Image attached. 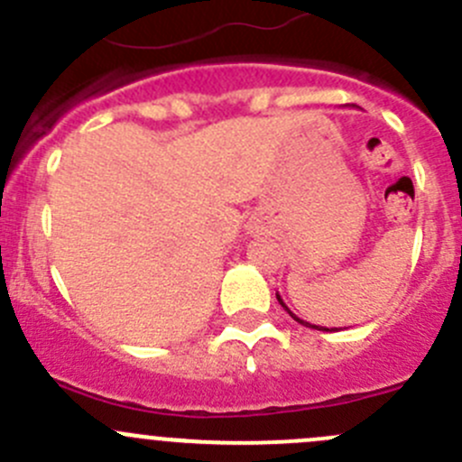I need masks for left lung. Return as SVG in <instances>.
<instances>
[{
	"label": "left lung",
	"instance_id": "8db88e82",
	"mask_svg": "<svg viewBox=\"0 0 462 462\" xmlns=\"http://www.w3.org/2000/svg\"><path fill=\"white\" fill-rule=\"evenodd\" d=\"M277 301H279V304H282V306H283V309H286V310H288V313H291V318H292V319H295V321H300V324H301V326H309V328H315V330H328V328H326V326H315V324H309V321H304V319H300V318H297V315H295V313H292V310H291V309H288V306H286V304H283V300H282V297H279V295H277ZM330 330H333V328H330Z\"/></svg>",
	"mask_w": 462,
	"mask_h": 462
}]
</instances>
